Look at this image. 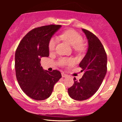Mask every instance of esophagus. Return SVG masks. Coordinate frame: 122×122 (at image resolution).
I'll return each instance as SVG.
<instances>
[{
    "label": "esophagus",
    "instance_id": "34e87169",
    "mask_svg": "<svg viewBox=\"0 0 122 122\" xmlns=\"http://www.w3.org/2000/svg\"><path fill=\"white\" fill-rule=\"evenodd\" d=\"M61 76H62L63 78H66V77H67L68 75L66 74H64V73H61Z\"/></svg>",
    "mask_w": 122,
    "mask_h": 122
}]
</instances>
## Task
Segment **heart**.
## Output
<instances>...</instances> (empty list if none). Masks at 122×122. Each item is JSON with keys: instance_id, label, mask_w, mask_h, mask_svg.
I'll return each instance as SVG.
<instances>
[{"instance_id": "obj_1", "label": "heart", "mask_w": 122, "mask_h": 122, "mask_svg": "<svg viewBox=\"0 0 122 122\" xmlns=\"http://www.w3.org/2000/svg\"><path fill=\"white\" fill-rule=\"evenodd\" d=\"M61 39L64 40L66 42L73 47L76 51H81L82 50L83 46V38L79 33L73 30H68L64 31L61 35ZM56 44V38H51L48 43V50L50 52L54 51ZM60 64L61 66L66 65H72L74 64V60L68 58H62L60 60Z\"/></svg>"}]
</instances>
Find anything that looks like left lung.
Returning <instances> with one entry per match:
<instances>
[{
	"instance_id": "1",
	"label": "left lung",
	"mask_w": 122,
	"mask_h": 122,
	"mask_svg": "<svg viewBox=\"0 0 122 122\" xmlns=\"http://www.w3.org/2000/svg\"><path fill=\"white\" fill-rule=\"evenodd\" d=\"M88 41L87 53L79 64L82 78L74 83L68 92L69 96L76 101H84L91 97L99 89L107 71V56L104 46L94 34L82 29Z\"/></svg>"
}]
</instances>
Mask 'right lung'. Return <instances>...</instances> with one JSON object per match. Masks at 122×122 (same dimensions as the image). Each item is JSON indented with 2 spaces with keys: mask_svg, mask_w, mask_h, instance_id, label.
<instances>
[{
  "mask_svg": "<svg viewBox=\"0 0 122 122\" xmlns=\"http://www.w3.org/2000/svg\"><path fill=\"white\" fill-rule=\"evenodd\" d=\"M61 25H49L36 28L20 41L15 54V69L18 82L30 98L42 101L49 98L54 86L61 77L57 70L44 71L42 57L49 56L48 43Z\"/></svg>",
  "mask_w": 122,
  "mask_h": 122,
  "instance_id": "obj_1",
  "label": "right lung"
}]
</instances>
